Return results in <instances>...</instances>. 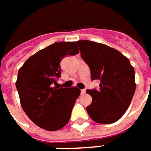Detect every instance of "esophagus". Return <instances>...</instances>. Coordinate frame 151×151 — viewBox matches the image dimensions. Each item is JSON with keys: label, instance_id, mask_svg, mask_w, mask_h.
<instances>
[{"label": "esophagus", "instance_id": "34e87169", "mask_svg": "<svg viewBox=\"0 0 151 151\" xmlns=\"http://www.w3.org/2000/svg\"><path fill=\"white\" fill-rule=\"evenodd\" d=\"M85 93H86V89H82V90H81V94L83 95Z\"/></svg>", "mask_w": 151, "mask_h": 151}]
</instances>
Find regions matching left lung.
Masks as SVG:
<instances>
[{
    "label": "left lung",
    "instance_id": "1",
    "mask_svg": "<svg viewBox=\"0 0 151 151\" xmlns=\"http://www.w3.org/2000/svg\"><path fill=\"white\" fill-rule=\"evenodd\" d=\"M81 58L90 68L91 79L99 88L86 92L93 98L89 116L101 124L116 122L127 111L136 91L135 70L129 59L109 46L88 40L76 42Z\"/></svg>",
    "mask_w": 151,
    "mask_h": 151
}]
</instances>
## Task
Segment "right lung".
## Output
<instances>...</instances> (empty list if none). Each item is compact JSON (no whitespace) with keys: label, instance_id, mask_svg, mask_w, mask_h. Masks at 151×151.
I'll use <instances>...</instances> for the list:
<instances>
[{"label":"right lung","instance_id":"obj_1","mask_svg":"<svg viewBox=\"0 0 151 151\" xmlns=\"http://www.w3.org/2000/svg\"><path fill=\"white\" fill-rule=\"evenodd\" d=\"M78 53L75 42L54 43L38 51L19 68L15 86L20 104L38 127L57 131L68 122L80 90L58 88L57 81L63 58Z\"/></svg>","mask_w":151,"mask_h":151}]
</instances>
